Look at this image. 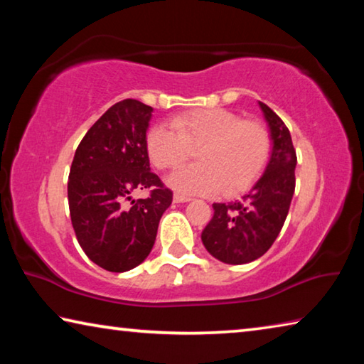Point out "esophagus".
Masks as SVG:
<instances>
[{"label":"esophagus","mask_w":364,"mask_h":364,"mask_svg":"<svg viewBox=\"0 0 364 364\" xmlns=\"http://www.w3.org/2000/svg\"><path fill=\"white\" fill-rule=\"evenodd\" d=\"M173 199H175V202H178V204H181V202H189L191 197L189 196H183V194H175Z\"/></svg>","instance_id":"esophagus-1"}]
</instances>
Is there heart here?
<instances>
[{
	"label": "heart",
	"instance_id": "1",
	"mask_svg": "<svg viewBox=\"0 0 364 364\" xmlns=\"http://www.w3.org/2000/svg\"><path fill=\"white\" fill-rule=\"evenodd\" d=\"M147 132L146 149L160 170H171L197 154L199 164L176 170L168 186L183 194L232 196L252 186L267 165L269 133L260 122L226 109H199Z\"/></svg>",
	"mask_w": 364,
	"mask_h": 364
}]
</instances>
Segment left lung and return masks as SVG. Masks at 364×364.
Instances as JSON below:
<instances>
[{
    "label": "left lung",
    "instance_id": "1",
    "mask_svg": "<svg viewBox=\"0 0 364 364\" xmlns=\"http://www.w3.org/2000/svg\"><path fill=\"white\" fill-rule=\"evenodd\" d=\"M258 104L273 139L267 170L241 200L213 204V218L200 236L208 254L228 264L254 262L273 245L295 191L297 156L291 133L267 104Z\"/></svg>",
    "mask_w": 364,
    "mask_h": 364
}]
</instances>
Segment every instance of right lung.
<instances>
[{
  "mask_svg": "<svg viewBox=\"0 0 364 364\" xmlns=\"http://www.w3.org/2000/svg\"><path fill=\"white\" fill-rule=\"evenodd\" d=\"M152 107L123 100L106 110L75 151L67 184L72 226L91 262L123 273L146 260L173 193L152 173L146 132ZM151 188L134 201V190Z\"/></svg>",
  "mask_w": 364,
  "mask_h": 364,
  "instance_id": "1",
  "label": "right lung"
}]
</instances>
